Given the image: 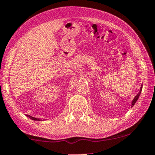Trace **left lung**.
I'll list each match as a JSON object with an SVG mask.
<instances>
[{
    "label": "left lung",
    "mask_w": 155,
    "mask_h": 155,
    "mask_svg": "<svg viewBox=\"0 0 155 155\" xmlns=\"http://www.w3.org/2000/svg\"><path fill=\"white\" fill-rule=\"evenodd\" d=\"M141 90H142V87H140V92H138V94H137V95H136V97H135V98L133 99V102H132V106H134V104H136V101H137V100H138V97H139V95H140V92H141Z\"/></svg>",
    "instance_id": "1"
}]
</instances>
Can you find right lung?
<instances>
[{
	"mask_svg": "<svg viewBox=\"0 0 155 155\" xmlns=\"http://www.w3.org/2000/svg\"><path fill=\"white\" fill-rule=\"evenodd\" d=\"M27 117H29V118H31V120H39L38 118H35V117L30 116V115H28V114H27Z\"/></svg>",
	"mask_w": 155,
	"mask_h": 155,
	"instance_id": "1",
	"label": "right lung"
}]
</instances>
